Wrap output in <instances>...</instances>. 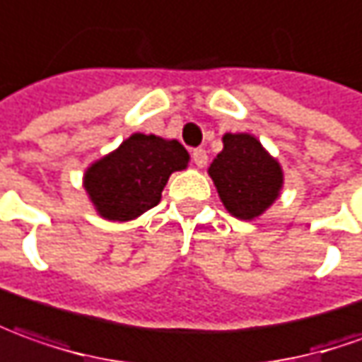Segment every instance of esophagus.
<instances>
[{
  "label": "esophagus",
  "instance_id": "34e87169",
  "mask_svg": "<svg viewBox=\"0 0 362 362\" xmlns=\"http://www.w3.org/2000/svg\"><path fill=\"white\" fill-rule=\"evenodd\" d=\"M192 160H194V164H196L198 168H204V166H206V162H208V152L202 148H196L194 152H192Z\"/></svg>",
  "mask_w": 362,
  "mask_h": 362
}]
</instances>
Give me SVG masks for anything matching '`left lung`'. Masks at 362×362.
I'll return each mask as SVG.
<instances>
[{
	"mask_svg": "<svg viewBox=\"0 0 362 362\" xmlns=\"http://www.w3.org/2000/svg\"><path fill=\"white\" fill-rule=\"evenodd\" d=\"M223 148L208 168L223 208L233 218H259L284 190V168L250 132H226Z\"/></svg>",
	"mask_w": 362,
	"mask_h": 362,
	"instance_id": "8db88e82",
	"label": "left lung"
}]
</instances>
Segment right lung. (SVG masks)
Listing matches in <instances>:
<instances>
[{"label": "right lung", "instance_id": "right-lung-1", "mask_svg": "<svg viewBox=\"0 0 362 362\" xmlns=\"http://www.w3.org/2000/svg\"><path fill=\"white\" fill-rule=\"evenodd\" d=\"M190 154L178 140L134 132L88 164L83 188L95 212L109 222H130L154 208L172 172L188 168Z\"/></svg>", "mask_w": 362, "mask_h": 362}]
</instances>
